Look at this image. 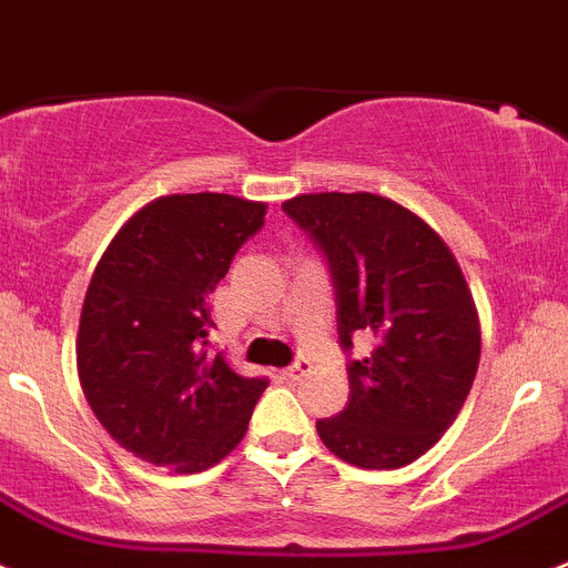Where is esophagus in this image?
Returning a JSON list of instances; mask_svg holds the SVG:
<instances>
[{"mask_svg":"<svg viewBox=\"0 0 568 568\" xmlns=\"http://www.w3.org/2000/svg\"><path fill=\"white\" fill-rule=\"evenodd\" d=\"M308 373H311V362L308 359H296L294 365L285 367L283 376L288 382H300V379H303V376H308Z\"/></svg>","mask_w":568,"mask_h":568,"instance_id":"obj_1","label":"esophagus"}]
</instances>
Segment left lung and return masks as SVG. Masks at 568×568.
Masks as SVG:
<instances>
[{
  "instance_id": "1",
  "label": "left lung",
  "mask_w": 568,
  "mask_h": 568,
  "mask_svg": "<svg viewBox=\"0 0 568 568\" xmlns=\"http://www.w3.org/2000/svg\"><path fill=\"white\" fill-rule=\"evenodd\" d=\"M328 257L342 347L367 336L351 362V396L320 418L322 444L359 469L422 458L467 402L481 322L456 254L416 212L371 192H320L283 203Z\"/></svg>"
}]
</instances>
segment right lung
Instances as JSON below:
<instances>
[{"mask_svg": "<svg viewBox=\"0 0 568 568\" xmlns=\"http://www.w3.org/2000/svg\"><path fill=\"white\" fill-rule=\"evenodd\" d=\"M263 217L265 203L246 197L166 195L138 209L101 254L75 365L95 418L135 458L201 473L246 436L268 382L209 354V294Z\"/></svg>", "mask_w": 568, "mask_h": 568, "instance_id": "obj_1", "label": "right lung"}]
</instances>
